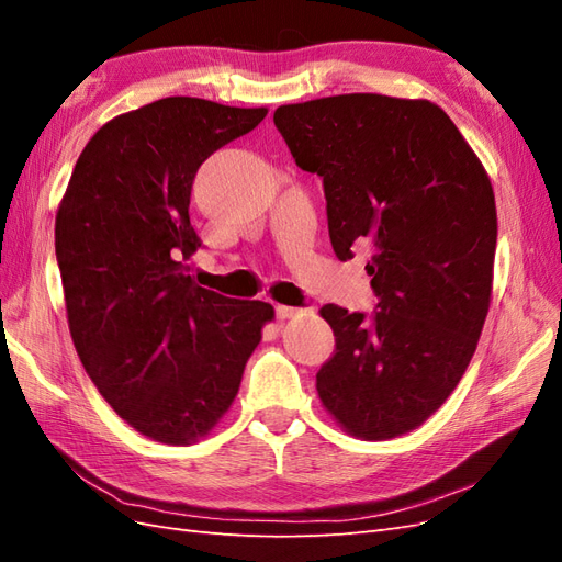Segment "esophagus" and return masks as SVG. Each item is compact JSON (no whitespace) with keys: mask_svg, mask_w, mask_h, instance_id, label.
I'll return each mask as SVG.
<instances>
[{"mask_svg":"<svg viewBox=\"0 0 562 562\" xmlns=\"http://www.w3.org/2000/svg\"><path fill=\"white\" fill-rule=\"evenodd\" d=\"M274 312H277V318H279V321L293 318V316H297V314H300V310H297V307H285V304H277Z\"/></svg>","mask_w":562,"mask_h":562,"instance_id":"34e87169","label":"esophagus"}]
</instances>
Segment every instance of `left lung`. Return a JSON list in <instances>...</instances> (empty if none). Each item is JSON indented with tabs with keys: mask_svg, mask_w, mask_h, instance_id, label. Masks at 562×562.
Here are the masks:
<instances>
[{
	"mask_svg": "<svg viewBox=\"0 0 562 562\" xmlns=\"http://www.w3.org/2000/svg\"><path fill=\"white\" fill-rule=\"evenodd\" d=\"M274 126L323 178L337 258L372 250L375 314L321 307L335 335L321 403L353 436H401L443 405L479 345L497 248L490 178L429 100L318 98L281 105Z\"/></svg>",
	"mask_w": 562,
	"mask_h": 562,
	"instance_id": "8db88e82",
	"label": "left lung"
}]
</instances>
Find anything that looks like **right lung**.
<instances>
[{
    "instance_id": "obj_1",
    "label": "right lung",
    "mask_w": 562,
    "mask_h": 562,
    "mask_svg": "<svg viewBox=\"0 0 562 562\" xmlns=\"http://www.w3.org/2000/svg\"><path fill=\"white\" fill-rule=\"evenodd\" d=\"M267 116L173 95L114 116L79 155L56 215L67 323L89 378L135 431L206 436L239 391L274 307L184 274L199 166Z\"/></svg>"
}]
</instances>
